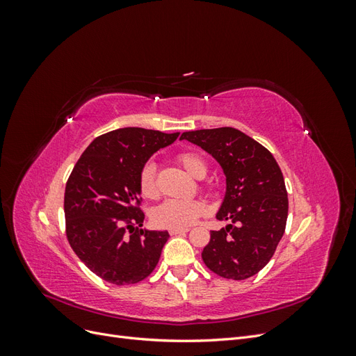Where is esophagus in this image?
I'll list each match as a JSON object with an SVG mask.
<instances>
[{
  "label": "esophagus",
  "mask_w": 356,
  "mask_h": 356,
  "mask_svg": "<svg viewBox=\"0 0 356 356\" xmlns=\"http://www.w3.org/2000/svg\"><path fill=\"white\" fill-rule=\"evenodd\" d=\"M188 230H190V229H170L169 233H170L172 236H177V234H186Z\"/></svg>",
  "instance_id": "obj_1"
}]
</instances>
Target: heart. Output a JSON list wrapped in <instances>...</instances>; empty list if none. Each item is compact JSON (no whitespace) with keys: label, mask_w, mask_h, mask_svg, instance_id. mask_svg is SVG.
Returning <instances> with one entry per match:
<instances>
[{"label":"heart","mask_w":356,"mask_h":356,"mask_svg":"<svg viewBox=\"0 0 356 356\" xmlns=\"http://www.w3.org/2000/svg\"><path fill=\"white\" fill-rule=\"evenodd\" d=\"M178 161L191 177L200 179L207 175V165L197 154L182 153L178 156ZM139 190L144 197L154 199L157 196L156 169L153 163H147L139 174ZM204 213H207V204L202 200L168 199L153 211L152 218L161 229H187Z\"/></svg>","instance_id":"obj_1"}]
</instances>
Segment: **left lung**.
<instances>
[{
  "label": "left lung",
  "mask_w": 356,
  "mask_h": 356,
  "mask_svg": "<svg viewBox=\"0 0 356 356\" xmlns=\"http://www.w3.org/2000/svg\"><path fill=\"white\" fill-rule=\"evenodd\" d=\"M181 139L209 153L225 175L217 220L232 224L211 232L202 252L203 263L233 281L257 275L270 261L286 225L288 195L277 161L267 148L234 127L184 132Z\"/></svg>",
  "instance_id": "1"
}]
</instances>
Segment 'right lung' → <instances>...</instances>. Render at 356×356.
I'll return each instance as SVG.
<instances>
[{"mask_svg":"<svg viewBox=\"0 0 356 356\" xmlns=\"http://www.w3.org/2000/svg\"><path fill=\"white\" fill-rule=\"evenodd\" d=\"M177 134L123 127L95 138L65 187L67 238L86 267L114 285L143 281L154 270L168 232L141 229L139 174Z\"/></svg>","mask_w":356,"mask_h":356,"instance_id":"obj_1","label":"right lung"}]
</instances>
